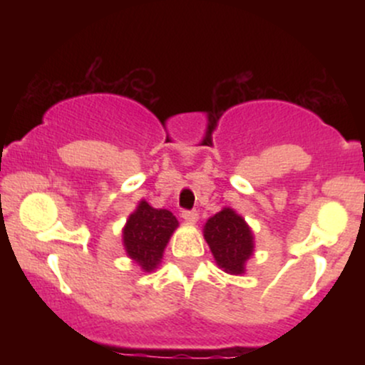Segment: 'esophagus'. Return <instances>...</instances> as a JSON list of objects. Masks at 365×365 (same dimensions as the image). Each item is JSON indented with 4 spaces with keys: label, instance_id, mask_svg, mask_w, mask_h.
<instances>
[{
    "label": "esophagus",
    "instance_id": "obj_1",
    "mask_svg": "<svg viewBox=\"0 0 365 365\" xmlns=\"http://www.w3.org/2000/svg\"><path fill=\"white\" fill-rule=\"evenodd\" d=\"M182 217L187 221L188 225H195L197 220H199V212H197V211H183Z\"/></svg>",
    "mask_w": 365,
    "mask_h": 365
}]
</instances>
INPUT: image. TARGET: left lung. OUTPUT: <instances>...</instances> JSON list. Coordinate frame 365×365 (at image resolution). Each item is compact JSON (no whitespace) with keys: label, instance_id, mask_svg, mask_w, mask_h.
I'll list each match as a JSON object with an SVG mask.
<instances>
[{"label":"left lung","instance_id":"left-lung-1","mask_svg":"<svg viewBox=\"0 0 365 365\" xmlns=\"http://www.w3.org/2000/svg\"><path fill=\"white\" fill-rule=\"evenodd\" d=\"M202 233L220 269L235 276L245 274L247 261L255 249L252 228L245 217L233 207H223L209 217Z\"/></svg>","mask_w":365,"mask_h":365}]
</instances>
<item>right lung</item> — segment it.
<instances>
[{
    "label": "right lung",
    "instance_id": "obj_1",
    "mask_svg": "<svg viewBox=\"0 0 365 365\" xmlns=\"http://www.w3.org/2000/svg\"><path fill=\"white\" fill-rule=\"evenodd\" d=\"M177 228L178 220L173 212L153 207L142 199L121 230L125 252L144 273H153Z\"/></svg>",
    "mask_w": 365,
    "mask_h": 365
}]
</instances>
